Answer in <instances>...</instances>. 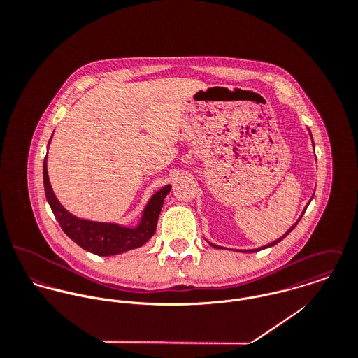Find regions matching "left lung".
<instances>
[{"instance_id":"obj_1","label":"left lung","mask_w":358,"mask_h":358,"mask_svg":"<svg viewBox=\"0 0 358 358\" xmlns=\"http://www.w3.org/2000/svg\"><path fill=\"white\" fill-rule=\"evenodd\" d=\"M308 134H310V138H311V132H310V131H308ZM311 142H313V138H311ZM313 145H314V142H313ZM311 200H313V197H311ZM307 208V206H306ZM306 208H305V209H303V212H302V215H301V217H302V216H303V213H305V210H306ZM301 217H299V219H298V220H296V223H294V224H292V226H291V229H289V230H288V231H287V233H285V234H284V236H282V237H280V238H277V240H275V241H271V243H270V244H267V245H263V247H259V248H255V250H243V251H237V252H245V254H251V252H257V251H262V250H266V248H270V247H274V245H275V244H278V243H280V241H281V240H282V238H285V237H287V236H288V234H289V233H291V231H292V230H294V229H295V226H296V224H298V222H299V220H301ZM206 241H208V240H206ZM208 243H209V241H208ZM209 245H212V247H213V248H216V250H223V248H222V247H219V245H216V244H212V243H209Z\"/></svg>"}]
</instances>
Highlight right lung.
I'll return each instance as SVG.
<instances>
[{
    "label": "right lung",
    "instance_id": "right-lung-1",
    "mask_svg": "<svg viewBox=\"0 0 358 358\" xmlns=\"http://www.w3.org/2000/svg\"><path fill=\"white\" fill-rule=\"evenodd\" d=\"M50 143L43 165L44 190L47 201L51 206L52 212L64 234L83 250L98 256L120 255L127 251L143 247L155 233L161 208L172 186L166 185L154 193L149 199L148 204L145 205L141 219L135 226H124L114 222H98L78 217L60 204V201L53 193L47 165Z\"/></svg>",
    "mask_w": 358,
    "mask_h": 358
}]
</instances>
